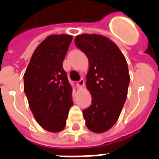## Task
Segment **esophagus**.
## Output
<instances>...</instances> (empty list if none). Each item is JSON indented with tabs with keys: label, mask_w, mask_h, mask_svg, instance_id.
<instances>
[{
	"label": "esophagus",
	"mask_w": 159,
	"mask_h": 159,
	"mask_svg": "<svg viewBox=\"0 0 159 159\" xmlns=\"http://www.w3.org/2000/svg\"><path fill=\"white\" fill-rule=\"evenodd\" d=\"M77 86L80 87V88H82V87L85 86V81L83 79H81L79 82H77Z\"/></svg>",
	"instance_id": "obj_1"
}]
</instances>
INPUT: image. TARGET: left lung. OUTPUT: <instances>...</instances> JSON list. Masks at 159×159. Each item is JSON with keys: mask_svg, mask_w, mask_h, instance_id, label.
<instances>
[{"mask_svg": "<svg viewBox=\"0 0 159 159\" xmlns=\"http://www.w3.org/2000/svg\"><path fill=\"white\" fill-rule=\"evenodd\" d=\"M74 41L89 61L86 84L92 99V106L82 111L86 125L92 132L104 133L118 120L125 102L128 64L118 46L106 36L82 34Z\"/></svg>", "mask_w": 159, "mask_h": 159, "instance_id": "left-lung-1", "label": "left lung"}]
</instances>
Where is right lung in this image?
<instances>
[{
    "label": "right lung",
    "mask_w": 159,
    "mask_h": 159,
    "mask_svg": "<svg viewBox=\"0 0 159 159\" xmlns=\"http://www.w3.org/2000/svg\"><path fill=\"white\" fill-rule=\"evenodd\" d=\"M70 34H51L34 52L24 74V91L37 123L57 133L66 126L72 87L62 62L72 42Z\"/></svg>",
    "instance_id": "obj_1"
}]
</instances>
